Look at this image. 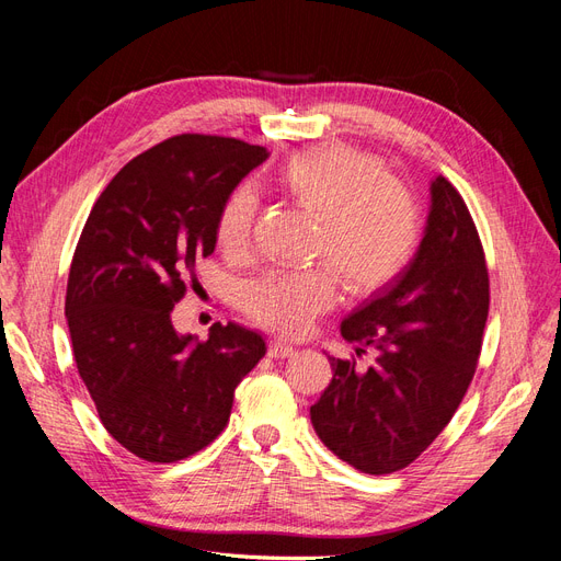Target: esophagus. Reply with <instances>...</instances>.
I'll list each match as a JSON object with an SVG mask.
<instances>
[{
	"label": "esophagus",
	"instance_id": "esophagus-1",
	"mask_svg": "<svg viewBox=\"0 0 561 561\" xmlns=\"http://www.w3.org/2000/svg\"><path fill=\"white\" fill-rule=\"evenodd\" d=\"M290 355H295V348L290 344L280 342V339H271L268 342V358H290Z\"/></svg>",
	"mask_w": 561,
	"mask_h": 561
}]
</instances>
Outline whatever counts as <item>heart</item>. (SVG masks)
<instances>
[{
	"label": "heart",
	"mask_w": 561,
	"mask_h": 561,
	"mask_svg": "<svg viewBox=\"0 0 561 561\" xmlns=\"http://www.w3.org/2000/svg\"><path fill=\"white\" fill-rule=\"evenodd\" d=\"M276 190L318 219L313 257L329 266L271 271L243 293V309L266 328L301 334L334 307L339 278L346 290L369 297L412 264L421 245V210L407 186L386 175L379 159L348 145L313 147L287 157L274 171ZM257 198L236 186L217 215V243L243 254L252 241Z\"/></svg>",
	"instance_id": "b5f03b06"
}]
</instances>
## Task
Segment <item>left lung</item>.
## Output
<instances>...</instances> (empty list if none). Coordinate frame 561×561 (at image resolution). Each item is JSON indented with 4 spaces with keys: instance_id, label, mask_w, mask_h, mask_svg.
<instances>
[{
    "instance_id": "left-lung-1",
    "label": "left lung",
    "mask_w": 561,
    "mask_h": 561,
    "mask_svg": "<svg viewBox=\"0 0 561 561\" xmlns=\"http://www.w3.org/2000/svg\"><path fill=\"white\" fill-rule=\"evenodd\" d=\"M489 274L478 227L447 178L431 184L423 241L400 278L342 322V336L379 351L375 367L330 358L311 423L330 451L360 472L410 466L445 431L478 369Z\"/></svg>"
}]
</instances>
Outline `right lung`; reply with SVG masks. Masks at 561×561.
<instances>
[{
	"mask_svg": "<svg viewBox=\"0 0 561 561\" xmlns=\"http://www.w3.org/2000/svg\"><path fill=\"white\" fill-rule=\"evenodd\" d=\"M266 157L222 135H175L128 161L83 225L65 295L75 363L107 433L142 461L208 447L264 358L257 332L215 322L196 342L171 311L215 252L225 198Z\"/></svg>",
	"mask_w": 561,
	"mask_h": 561,
	"instance_id": "1",
	"label": "right lung"
}]
</instances>
